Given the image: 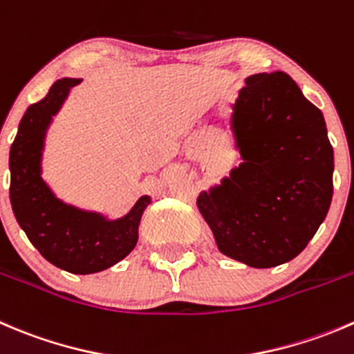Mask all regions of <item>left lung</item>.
Masks as SVG:
<instances>
[{
  "instance_id": "1",
  "label": "left lung",
  "mask_w": 354,
  "mask_h": 354,
  "mask_svg": "<svg viewBox=\"0 0 354 354\" xmlns=\"http://www.w3.org/2000/svg\"><path fill=\"white\" fill-rule=\"evenodd\" d=\"M242 162L201 192L197 207L219 252L273 268L304 250L334 194V149L324 114L286 72L245 79L232 105Z\"/></svg>"
}]
</instances>
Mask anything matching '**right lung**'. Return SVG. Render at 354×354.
I'll list each match as a JSON object with an SVG mask.
<instances>
[{
  "label": "right lung",
  "mask_w": 354,
  "mask_h": 354,
  "mask_svg": "<svg viewBox=\"0 0 354 354\" xmlns=\"http://www.w3.org/2000/svg\"><path fill=\"white\" fill-rule=\"evenodd\" d=\"M81 81L58 79L24 114L10 149V202L17 223L44 259L74 275H90L111 268L135 249L140 219L152 198L143 195L128 214L109 219L102 212L65 204L43 180L46 131Z\"/></svg>",
  "instance_id": "add662e5"
}]
</instances>
